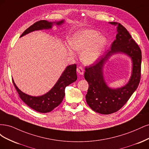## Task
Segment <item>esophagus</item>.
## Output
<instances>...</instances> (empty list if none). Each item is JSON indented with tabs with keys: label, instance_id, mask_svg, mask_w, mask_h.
Here are the masks:
<instances>
[{
	"label": "esophagus",
	"instance_id": "esophagus-1",
	"mask_svg": "<svg viewBox=\"0 0 149 149\" xmlns=\"http://www.w3.org/2000/svg\"><path fill=\"white\" fill-rule=\"evenodd\" d=\"M77 73L80 75H83L84 74V69L82 68H81V67H79V68L77 69Z\"/></svg>",
	"mask_w": 149,
	"mask_h": 149
}]
</instances>
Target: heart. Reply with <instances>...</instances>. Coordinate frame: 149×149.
Masks as SVG:
<instances>
[{
	"label": "heart",
	"instance_id": "obj_1",
	"mask_svg": "<svg viewBox=\"0 0 149 149\" xmlns=\"http://www.w3.org/2000/svg\"><path fill=\"white\" fill-rule=\"evenodd\" d=\"M98 31L93 30H81L75 32L69 40L70 48L80 53V60L84 64H92L102 56L107 45V39L100 35ZM69 54L74 52L68 48Z\"/></svg>",
	"mask_w": 149,
	"mask_h": 149
}]
</instances>
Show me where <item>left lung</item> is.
Listing matches in <instances>:
<instances>
[{"instance_id": "left-lung-1", "label": "left lung", "mask_w": 149, "mask_h": 149, "mask_svg": "<svg viewBox=\"0 0 149 149\" xmlns=\"http://www.w3.org/2000/svg\"><path fill=\"white\" fill-rule=\"evenodd\" d=\"M117 27V35L111 47L102 58L85 68L84 77L89 87L85 96L88 106L94 111L109 114L118 111L126 103L140 82L142 52L140 47L121 24L109 22ZM124 54L132 59L133 67L130 79L121 88H110L104 78V66L113 55Z\"/></svg>"}]
</instances>
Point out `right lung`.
<instances>
[{"label": "right lung", "instance_id": "1", "mask_svg": "<svg viewBox=\"0 0 149 149\" xmlns=\"http://www.w3.org/2000/svg\"><path fill=\"white\" fill-rule=\"evenodd\" d=\"M64 22V20L59 22H48L47 20L38 21L27 28L22 33L20 37L35 31L51 29L53 25L60 26L62 25ZM76 70V64L67 66L54 87L48 92L42 95L38 96V97H34V96H31L23 93L17 87L13 79L12 81L20 98L28 107L38 112L42 113H49L57 106H59L62 102L65 96V88L67 86L74 82L77 79Z\"/></svg>", "mask_w": 149, "mask_h": 149}]
</instances>
